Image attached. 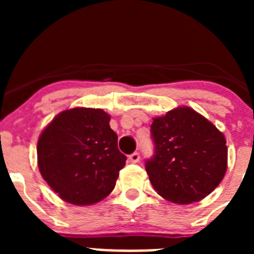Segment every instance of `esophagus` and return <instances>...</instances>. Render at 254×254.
<instances>
[{
	"label": "esophagus",
	"instance_id": "esophagus-1",
	"mask_svg": "<svg viewBox=\"0 0 254 254\" xmlns=\"http://www.w3.org/2000/svg\"><path fill=\"white\" fill-rule=\"evenodd\" d=\"M128 161L129 163H138L140 161V154L138 152H133L128 156Z\"/></svg>",
	"mask_w": 254,
	"mask_h": 254
}]
</instances>
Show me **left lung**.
<instances>
[{
	"mask_svg": "<svg viewBox=\"0 0 254 254\" xmlns=\"http://www.w3.org/2000/svg\"><path fill=\"white\" fill-rule=\"evenodd\" d=\"M151 137L155 154L145 168L154 190L165 199L197 202L223 181L228 168L225 137L193 109L178 107L154 118Z\"/></svg>",
	"mask_w": 254,
	"mask_h": 254,
	"instance_id": "1",
	"label": "left lung"
}]
</instances>
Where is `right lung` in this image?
Segmentation results:
<instances>
[{
  "instance_id": "obj_1",
  "label": "right lung",
  "mask_w": 254,
  "mask_h": 254,
  "mask_svg": "<svg viewBox=\"0 0 254 254\" xmlns=\"http://www.w3.org/2000/svg\"><path fill=\"white\" fill-rule=\"evenodd\" d=\"M103 109L61 112L38 140L40 174L61 198L77 206L99 202L114 190L126 155Z\"/></svg>"
}]
</instances>
